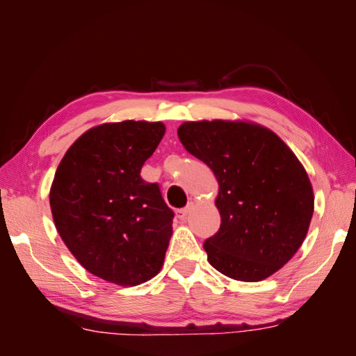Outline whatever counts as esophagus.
Instances as JSON below:
<instances>
[{
  "label": "esophagus",
  "instance_id": "1",
  "mask_svg": "<svg viewBox=\"0 0 356 356\" xmlns=\"http://www.w3.org/2000/svg\"><path fill=\"white\" fill-rule=\"evenodd\" d=\"M191 208H193V204H188V207H186V208L178 209V211H177V218H178V220H186L187 215H188L190 211H191Z\"/></svg>",
  "mask_w": 356,
  "mask_h": 356
}]
</instances>
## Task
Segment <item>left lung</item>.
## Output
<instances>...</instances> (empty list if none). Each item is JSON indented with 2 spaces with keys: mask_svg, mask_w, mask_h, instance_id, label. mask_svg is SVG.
<instances>
[{
  "mask_svg": "<svg viewBox=\"0 0 356 356\" xmlns=\"http://www.w3.org/2000/svg\"><path fill=\"white\" fill-rule=\"evenodd\" d=\"M178 138L218 181V233L203 243L209 264L242 282L282 268L309 230L315 196L306 169L270 129L246 120L186 122Z\"/></svg>",
  "mask_w": 356,
  "mask_h": 356,
  "instance_id": "obj_1",
  "label": "left lung"
}]
</instances>
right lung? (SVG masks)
I'll list each match as a JSON object with an SVG mask.
<instances>
[{
	"label": "right lung",
	"mask_w": 356,
	"mask_h": 356,
	"mask_svg": "<svg viewBox=\"0 0 356 356\" xmlns=\"http://www.w3.org/2000/svg\"><path fill=\"white\" fill-rule=\"evenodd\" d=\"M165 131L161 122L98 124L75 139L56 169V230L75 260L106 282L135 286L163 266L174 212L141 169Z\"/></svg>",
	"instance_id": "obj_1"
}]
</instances>
